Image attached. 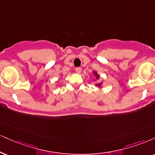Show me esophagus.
Here are the masks:
<instances>
[{
  "instance_id": "obj_1",
  "label": "esophagus",
  "mask_w": 155,
  "mask_h": 155,
  "mask_svg": "<svg viewBox=\"0 0 155 155\" xmlns=\"http://www.w3.org/2000/svg\"><path fill=\"white\" fill-rule=\"evenodd\" d=\"M76 72L77 73V74H80V73L81 72V68H80V67H78V68H76Z\"/></svg>"
}]
</instances>
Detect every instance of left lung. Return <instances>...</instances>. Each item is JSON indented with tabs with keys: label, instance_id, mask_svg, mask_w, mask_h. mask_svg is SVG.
<instances>
[{
	"label": "left lung",
	"instance_id": "8db88e82",
	"mask_svg": "<svg viewBox=\"0 0 155 155\" xmlns=\"http://www.w3.org/2000/svg\"><path fill=\"white\" fill-rule=\"evenodd\" d=\"M92 74H93V76H94V77H95V80H94V81H97V80H99L100 79V75H99V74H97V72L96 71H92ZM102 83H103V80H102L101 81H100V82H99V83H95V86H97V87H98L99 88H102Z\"/></svg>",
	"mask_w": 155,
	"mask_h": 155
}]
</instances>
